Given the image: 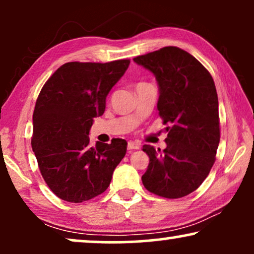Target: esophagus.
Wrapping results in <instances>:
<instances>
[{"instance_id":"1","label":"esophagus","mask_w":254,"mask_h":254,"mask_svg":"<svg viewBox=\"0 0 254 254\" xmlns=\"http://www.w3.org/2000/svg\"><path fill=\"white\" fill-rule=\"evenodd\" d=\"M141 143L138 141H129L127 144L128 150H136V149H140Z\"/></svg>"}]
</instances>
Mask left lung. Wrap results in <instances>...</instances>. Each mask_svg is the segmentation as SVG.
<instances>
[{"instance_id": "1", "label": "left lung", "mask_w": 254, "mask_h": 254, "mask_svg": "<svg viewBox=\"0 0 254 254\" xmlns=\"http://www.w3.org/2000/svg\"><path fill=\"white\" fill-rule=\"evenodd\" d=\"M155 75L157 110L166 127V148L149 144L142 183L149 192L166 199L189 195L209 175L220 143L218 98L209 71L186 51L163 47L134 58Z\"/></svg>"}]
</instances>
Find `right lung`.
<instances>
[{"instance_id":"obj_1","label":"right lung","mask_w":254,"mask_h":254,"mask_svg":"<svg viewBox=\"0 0 254 254\" xmlns=\"http://www.w3.org/2000/svg\"><path fill=\"white\" fill-rule=\"evenodd\" d=\"M129 64L127 59L107 64L68 62L41 89L31 144L41 176L60 199L78 203L105 192L126 155L123 138L90 147L89 131Z\"/></svg>"}]
</instances>
